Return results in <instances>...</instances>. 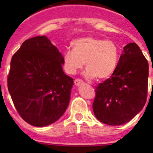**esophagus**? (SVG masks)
Returning a JSON list of instances; mask_svg holds the SVG:
<instances>
[{
	"label": "esophagus",
	"instance_id": "34e87169",
	"mask_svg": "<svg viewBox=\"0 0 153 153\" xmlns=\"http://www.w3.org/2000/svg\"><path fill=\"white\" fill-rule=\"evenodd\" d=\"M84 82L82 81V80H81V79H75L74 80V84H75V86H80V85H82V84H83Z\"/></svg>",
	"mask_w": 153,
	"mask_h": 153
}]
</instances>
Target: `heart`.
Listing matches in <instances>:
<instances>
[{
	"label": "heart",
	"mask_w": 153,
	"mask_h": 153,
	"mask_svg": "<svg viewBox=\"0 0 153 153\" xmlns=\"http://www.w3.org/2000/svg\"><path fill=\"white\" fill-rule=\"evenodd\" d=\"M71 48L72 51L63 54V67L68 74H76L84 63L88 79H107L115 71L119 60V49L111 40L82 37L71 42Z\"/></svg>",
	"instance_id": "heart-1"
}]
</instances>
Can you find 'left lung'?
I'll use <instances>...</instances> for the list:
<instances>
[{
    "mask_svg": "<svg viewBox=\"0 0 153 153\" xmlns=\"http://www.w3.org/2000/svg\"><path fill=\"white\" fill-rule=\"evenodd\" d=\"M123 50L114 74L96 87L94 113L109 126L128 122L141 111L147 99V59L135 43L128 44Z\"/></svg>",
    "mask_w": 153,
    "mask_h": 153,
    "instance_id": "1",
    "label": "left lung"
}]
</instances>
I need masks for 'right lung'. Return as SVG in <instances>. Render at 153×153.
<instances>
[{
  "mask_svg": "<svg viewBox=\"0 0 153 153\" xmlns=\"http://www.w3.org/2000/svg\"><path fill=\"white\" fill-rule=\"evenodd\" d=\"M63 56L46 36L25 40L13 55L8 89L20 117L43 127L62 116L74 81L62 70Z\"/></svg>",
  "mask_w": 153,
  "mask_h": 153,
  "instance_id": "add662e5",
  "label": "right lung"
}]
</instances>
